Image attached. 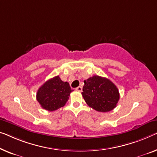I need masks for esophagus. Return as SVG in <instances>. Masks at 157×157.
<instances>
[{"instance_id": "34e87169", "label": "esophagus", "mask_w": 157, "mask_h": 157, "mask_svg": "<svg viewBox=\"0 0 157 157\" xmlns=\"http://www.w3.org/2000/svg\"><path fill=\"white\" fill-rule=\"evenodd\" d=\"M76 90L78 91V92H82V87L81 86H79L78 87L76 88Z\"/></svg>"}]
</instances>
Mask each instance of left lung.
I'll return each instance as SVG.
<instances>
[{"instance_id":"1","label":"left lung","mask_w":157,"mask_h":157,"mask_svg":"<svg viewBox=\"0 0 157 157\" xmlns=\"http://www.w3.org/2000/svg\"><path fill=\"white\" fill-rule=\"evenodd\" d=\"M84 82L82 94L89 106L99 112H109L116 106L120 94L111 80L94 75Z\"/></svg>"}]
</instances>
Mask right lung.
Masks as SVG:
<instances>
[{
    "mask_svg": "<svg viewBox=\"0 0 157 157\" xmlns=\"http://www.w3.org/2000/svg\"><path fill=\"white\" fill-rule=\"evenodd\" d=\"M72 91L68 82L62 81L59 76H56L39 88L36 99L42 108L53 111L65 106Z\"/></svg>",
    "mask_w": 157,
    "mask_h": 157,
    "instance_id": "obj_1",
    "label": "right lung"
}]
</instances>
